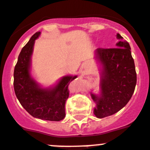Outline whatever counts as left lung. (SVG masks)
I'll list each match as a JSON object with an SVG mask.
<instances>
[{
  "label": "left lung",
  "instance_id": "left-lung-1",
  "mask_svg": "<svg viewBox=\"0 0 150 150\" xmlns=\"http://www.w3.org/2000/svg\"><path fill=\"white\" fill-rule=\"evenodd\" d=\"M117 48H97L96 57L103 67L101 96L92 94L96 106L94 114L98 118L108 117L124 108L135 89L137 73L130 45L117 33Z\"/></svg>",
  "mask_w": 150,
  "mask_h": 150
}]
</instances>
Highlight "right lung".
Returning <instances> with one entry per match:
<instances>
[{"label":"right lung","mask_w":150,"mask_h":150,"mask_svg":"<svg viewBox=\"0 0 150 150\" xmlns=\"http://www.w3.org/2000/svg\"><path fill=\"white\" fill-rule=\"evenodd\" d=\"M40 32L35 33L22 48L13 73L15 94L21 105L32 116L46 121H59L64 118L65 102L69 97V84L76 76H67L52 89H42L29 74L30 57L35 40Z\"/></svg>","instance_id":"obj_1"}]
</instances>
